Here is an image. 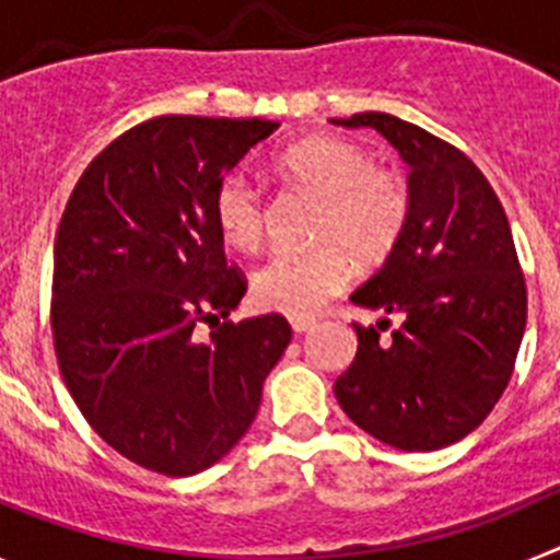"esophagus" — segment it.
<instances>
[{
	"mask_svg": "<svg viewBox=\"0 0 560 560\" xmlns=\"http://www.w3.org/2000/svg\"><path fill=\"white\" fill-rule=\"evenodd\" d=\"M291 328H294V334H305V330L314 328V319H305V316H291Z\"/></svg>",
	"mask_w": 560,
	"mask_h": 560,
	"instance_id": "esophagus-1",
	"label": "esophagus"
}]
</instances>
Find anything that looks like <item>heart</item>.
<instances>
[{"label":"heart","mask_w":560,"mask_h":560,"mask_svg":"<svg viewBox=\"0 0 560 560\" xmlns=\"http://www.w3.org/2000/svg\"><path fill=\"white\" fill-rule=\"evenodd\" d=\"M280 171L319 199L311 230L319 246L266 257L252 271V296L260 308L311 316L348 285L349 254L355 264H378L395 249L412 192L398 173L373 167L359 145L334 137L296 142L280 156ZM212 219L226 246L252 252L264 237V196L244 173H230L212 192Z\"/></svg>","instance_id":"obj_1"}]
</instances>
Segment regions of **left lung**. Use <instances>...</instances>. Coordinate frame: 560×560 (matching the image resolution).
Instances as JSON below:
<instances>
[{
    "label": "left lung",
    "mask_w": 560,
    "mask_h": 560,
    "mask_svg": "<svg viewBox=\"0 0 560 560\" xmlns=\"http://www.w3.org/2000/svg\"><path fill=\"white\" fill-rule=\"evenodd\" d=\"M330 122L378 131L407 162L412 192L400 241L350 294L401 325H353L359 350L336 378V400L400 452L452 446L497 407L522 345L527 289L511 224L482 171L434 133L384 112Z\"/></svg>",
    "instance_id": "obj_1"
}]
</instances>
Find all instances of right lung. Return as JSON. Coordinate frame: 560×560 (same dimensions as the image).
<instances>
[{"instance_id":"add662e5","label":"right lung","mask_w":560,"mask_h":560,"mask_svg":"<svg viewBox=\"0 0 560 560\" xmlns=\"http://www.w3.org/2000/svg\"><path fill=\"white\" fill-rule=\"evenodd\" d=\"M280 122L167 114L89 162L56 235L52 339L69 395L114 452L167 477L219 463L291 341L285 316H226L212 192ZM211 325V334L200 330Z\"/></svg>"}]
</instances>
